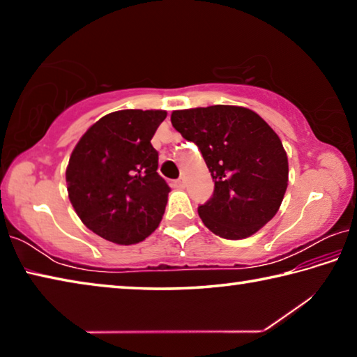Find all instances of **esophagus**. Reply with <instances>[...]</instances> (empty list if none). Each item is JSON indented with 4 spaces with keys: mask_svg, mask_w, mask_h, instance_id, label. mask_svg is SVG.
I'll use <instances>...</instances> for the list:
<instances>
[{
    "mask_svg": "<svg viewBox=\"0 0 357 357\" xmlns=\"http://www.w3.org/2000/svg\"><path fill=\"white\" fill-rule=\"evenodd\" d=\"M174 187H176V189H184V187H185L184 178H179V179L174 181Z\"/></svg>",
    "mask_w": 357,
    "mask_h": 357,
    "instance_id": "1",
    "label": "esophagus"
}]
</instances>
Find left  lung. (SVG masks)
I'll return each instance as SVG.
<instances>
[{
    "instance_id": "obj_1",
    "label": "left lung",
    "mask_w": 357,
    "mask_h": 357,
    "mask_svg": "<svg viewBox=\"0 0 357 357\" xmlns=\"http://www.w3.org/2000/svg\"><path fill=\"white\" fill-rule=\"evenodd\" d=\"M172 124L193 142L214 181L198 206L204 225L223 239H244L279 211L288 185V157L279 135L255 112L211 105L172 113Z\"/></svg>"
}]
</instances>
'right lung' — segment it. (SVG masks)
<instances>
[{"label":"right lung","mask_w":357,"mask_h":357,"mask_svg":"<svg viewBox=\"0 0 357 357\" xmlns=\"http://www.w3.org/2000/svg\"><path fill=\"white\" fill-rule=\"evenodd\" d=\"M165 110H119L102 116L77 143L66 170L69 200L93 233L130 245L159 227L170 187L157 173L151 144Z\"/></svg>","instance_id":"1"}]
</instances>
